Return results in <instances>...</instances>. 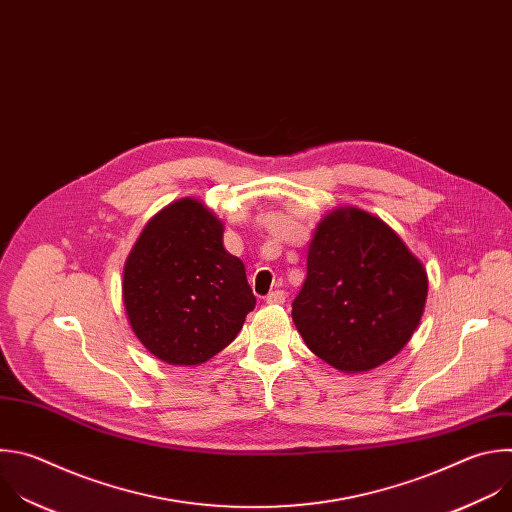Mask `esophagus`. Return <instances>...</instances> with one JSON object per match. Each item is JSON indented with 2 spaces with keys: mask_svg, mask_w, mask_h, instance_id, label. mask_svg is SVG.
<instances>
[{
  "mask_svg": "<svg viewBox=\"0 0 512 512\" xmlns=\"http://www.w3.org/2000/svg\"><path fill=\"white\" fill-rule=\"evenodd\" d=\"M286 298V292L284 290H274L266 296V304H282Z\"/></svg>",
  "mask_w": 512,
  "mask_h": 512,
  "instance_id": "1",
  "label": "esophagus"
}]
</instances>
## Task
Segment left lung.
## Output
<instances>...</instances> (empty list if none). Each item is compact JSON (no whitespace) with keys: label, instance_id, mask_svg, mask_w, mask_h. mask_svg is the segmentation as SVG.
Instances as JSON below:
<instances>
[{"label":"left lung","instance_id":"1","mask_svg":"<svg viewBox=\"0 0 512 512\" xmlns=\"http://www.w3.org/2000/svg\"><path fill=\"white\" fill-rule=\"evenodd\" d=\"M428 272L381 218L343 206L315 228L292 323L317 357L343 373L393 359L418 329Z\"/></svg>","mask_w":512,"mask_h":512}]
</instances>
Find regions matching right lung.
Returning <instances> with one entry per match:
<instances>
[{"label": "right lung", "mask_w": 512, "mask_h": 512, "mask_svg": "<svg viewBox=\"0 0 512 512\" xmlns=\"http://www.w3.org/2000/svg\"><path fill=\"white\" fill-rule=\"evenodd\" d=\"M123 302L141 345L169 365H201L240 333L256 298L224 222L195 197L157 212L123 268Z\"/></svg>", "instance_id": "right-lung-1"}]
</instances>
